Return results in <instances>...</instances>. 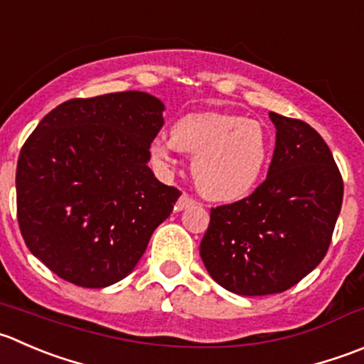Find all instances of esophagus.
<instances>
[{"instance_id":"1","label":"esophagus","mask_w":364,"mask_h":364,"mask_svg":"<svg viewBox=\"0 0 364 364\" xmlns=\"http://www.w3.org/2000/svg\"><path fill=\"white\" fill-rule=\"evenodd\" d=\"M196 203L197 200L193 199L192 196H188V193H183V196L178 199V210H185V208L193 206Z\"/></svg>"}]
</instances>
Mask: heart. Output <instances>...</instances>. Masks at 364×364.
I'll return each instance as SVG.
<instances>
[{
    "mask_svg": "<svg viewBox=\"0 0 364 364\" xmlns=\"http://www.w3.org/2000/svg\"><path fill=\"white\" fill-rule=\"evenodd\" d=\"M171 144L193 154L192 176L197 188L215 200H238L249 196L263 176L268 160V135L263 126L240 115L199 112L178 119ZM171 144L154 139L149 146L154 165H172Z\"/></svg>",
    "mask_w": 364,
    "mask_h": 364,
    "instance_id": "b5f03b06",
    "label": "heart"
}]
</instances>
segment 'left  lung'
Segmentation results:
<instances>
[{
    "label": "left lung",
    "mask_w": 364,
    "mask_h": 364,
    "mask_svg": "<svg viewBox=\"0 0 364 364\" xmlns=\"http://www.w3.org/2000/svg\"><path fill=\"white\" fill-rule=\"evenodd\" d=\"M270 119L277 133L267 179L245 199L211 208L199 249L208 274L245 297L287 291L318 267L343 200L340 168L316 129Z\"/></svg>",
    "instance_id": "obj_1"
}]
</instances>
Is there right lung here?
Segmentation results:
<instances>
[{
	"mask_svg": "<svg viewBox=\"0 0 364 364\" xmlns=\"http://www.w3.org/2000/svg\"><path fill=\"white\" fill-rule=\"evenodd\" d=\"M164 103L146 92L69 100L33 129L17 160L26 247L63 281L105 288L135 268L181 192L154 178L149 146Z\"/></svg>",
	"mask_w": 364,
	"mask_h": 364,
	"instance_id": "1",
	"label": "right lung"
}]
</instances>
